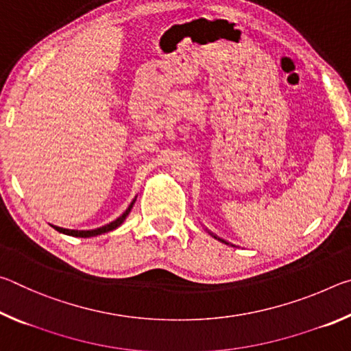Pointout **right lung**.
I'll return each instance as SVG.
<instances>
[{
    "mask_svg": "<svg viewBox=\"0 0 351 351\" xmlns=\"http://www.w3.org/2000/svg\"><path fill=\"white\" fill-rule=\"evenodd\" d=\"M136 198L130 203V206L127 207V210L122 213L121 217L116 218L114 221H111L110 224H105L102 226V228H97V229H93V230H71V229H62V228H56L58 232L62 234H66V235H71V237H82V239H90V237H96V235H102L105 232H110V230H114L117 229L119 226H121L123 221H125V218L128 217V213L132 212L133 209V204H134Z\"/></svg>",
    "mask_w": 351,
    "mask_h": 351,
    "instance_id": "right-lung-1",
    "label": "right lung"
}]
</instances>
